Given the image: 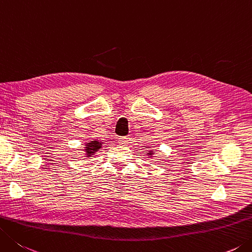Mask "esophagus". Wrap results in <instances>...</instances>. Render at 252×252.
I'll return each mask as SVG.
<instances>
[{
	"mask_svg": "<svg viewBox=\"0 0 252 252\" xmlns=\"http://www.w3.org/2000/svg\"><path fill=\"white\" fill-rule=\"evenodd\" d=\"M118 142H120V144H122V145H126L127 137H120V138H118Z\"/></svg>",
	"mask_w": 252,
	"mask_h": 252,
	"instance_id": "1",
	"label": "esophagus"
}]
</instances>
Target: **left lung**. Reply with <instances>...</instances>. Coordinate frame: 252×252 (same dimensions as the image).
<instances>
[{
  "mask_svg": "<svg viewBox=\"0 0 252 252\" xmlns=\"http://www.w3.org/2000/svg\"><path fill=\"white\" fill-rule=\"evenodd\" d=\"M149 154H150V155H153V154H151V153H149Z\"/></svg>",
  "mask_w": 252,
  "mask_h": 252,
  "instance_id": "obj_1",
  "label": "left lung"
}]
</instances>
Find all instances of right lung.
Here are the masks:
<instances>
[{
  "mask_svg": "<svg viewBox=\"0 0 252 252\" xmlns=\"http://www.w3.org/2000/svg\"><path fill=\"white\" fill-rule=\"evenodd\" d=\"M102 147V144L101 142H98V141H91V142H89V144H87V155L88 156H91V155H93L94 153H95V151H97L99 148H101Z\"/></svg>",
  "mask_w": 252,
  "mask_h": 252,
  "instance_id": "1",
  "label": "right lung"
}]
</instances>
